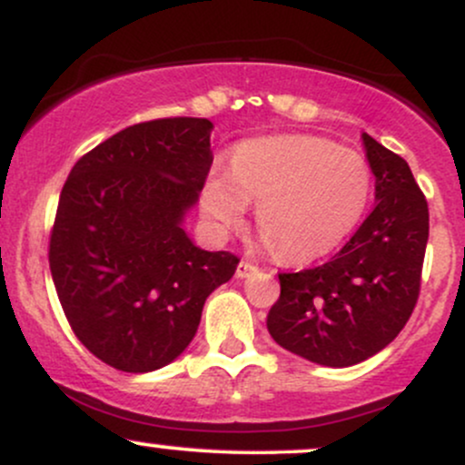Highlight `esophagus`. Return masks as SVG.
<instances>
[{
    "mask_svg": "<svg viewBox=\"0 0 465 465\" xmlns=\"http://www.w3.org/2000/svg\"><path fill=\"white\" fill-rule=\"evenodd\" d=\"M255 271H258V266L251 264L249 260H240V264H238V269H236V277H240V280H242V277H249L251 273H255Z\"/></svg>",
    "mask_w": 465,
    "mask_h": 465,
    "instance_id": "34e87169",
    "label": "esophagus"
}]
</instances>
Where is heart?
Here are the masks:
<instances>
[{
  "label": "heart",
  "mask_w": 465,
  "mask_h": 465,
  "mask_svg": "<svg viewBox=\"0 0 465 465\" xmlns=\"http://www.w3.org/2000/svg\"><path fill=\"white\" fill-rule=\"evenodd\" d=\"M373 174L361 153L317 135L242 142L229 174H212L201 192L203 216L216 233L240 227L247 203L266 242L286 262L322 258L365 216Z\"/></svg>",
  "instance_id": "obj_1"
}]
</instances>
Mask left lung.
I'll list each match as a JSON object with an SVG mask.
<instances>
[{
    "instance_id": "obj_1",
    "label": "left lung",
    "mask_w": 465,
    "mask_h": 465,
    "mask_svg": "<svg viewBox=\"0 0 465 465\" xmlns=\"http://www.w3.org/2000/svg\"><path fill=\"white\" fill-rule=\"evenodd\" d=\"M376 205L328 262L280 273L266 317L277 345L325 367H350L387 348L413 312L429 242V205L409 163L362 133Z\"/></svg>"
}]
</instances>
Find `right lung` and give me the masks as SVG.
<instances>
[{"label":"right lung","mask_w":465,"mask_h":465,"mask_svg":"<svg viewBox=\"0 0 465 465\" xmlns=\"http://www.w3.org/2000/svg\"><path fill=\"white\" fill-rule=\"evenodd\" d=\"M205 117H162L115 133L63 185L50 271L74 334L120 371L173 362L194 339L212 291L236 273L229 251L183 229L212 168Z\"/></svg>","instance_id":"1"}]
</instances>
